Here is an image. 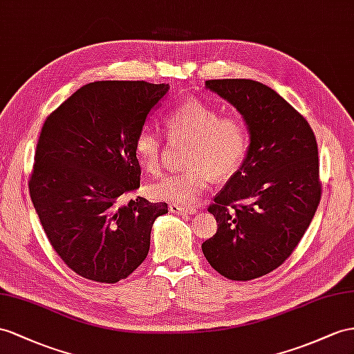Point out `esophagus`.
I'll return each instance as SVG.
<instances>
[{"mask_svg":"<svg viewBox=\"0 0 354 354\" xmlns=\"http://www.w3.org/2000/svg\"><path fill=\"white\" fill-rule=\"evenodd\" d=\"M169 209H170L171 214H178V215H193V214H196L194 207L180 206V205H176V203H170Z\"/></svg>","mask_w":354,"mask_h":354,"instance_id":"1","label":"esophagus"}]
</instances>
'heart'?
Returning a JSON list of instances; mask_svg holds the SVG:
<instances>
[{
    "label": "heart",
    "mask_w": 354,
    "mask_h": 354,
    "mask_svg": "<svg viewBox=\"0 0 354 354\" xmlns=\"http://www.w3.org/2000/svg\"><path fill=\"white\" fill-rule=\"evenodd\" d=\"M171 136L192 139L183 174L170 175L148 185L152 198L176 205H192L209 187L212 179L233 176L247 156L248 127L239 116L224 115L202 100H188L166 118ZM134 153L148 174L156 175L161 167L162 147L160 136L143 129L134 142Z\"/></svg>",
    "instance_id": "obj_1"
}]
</instances>
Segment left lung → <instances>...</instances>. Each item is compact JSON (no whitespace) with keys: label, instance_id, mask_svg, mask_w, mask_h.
Segmentation results:
<instances>
[{"label":"left lung","instance_id":"left-lung-1","mask_svg":"<svg viewBox=\"0 0 354 354\" xmlns=\"http://www.w3.org/2000/svg\"><path fill=\"white\" fill-rule=\"evenodd\" d=\"M205 85L236 107L250 147L241 169L207 207L218 229L202 251L223 277L254 279L292 256L320 203L315 136L305 118L263 84L214 79Z\"/></svg>","mask_w":354,"mask_h":354}]
</instances>
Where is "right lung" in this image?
<instances>
[{
  "label": "right lung",
  "instance_id": "1",
  "mask_svg": "<svg viewBox=\"0 0 354 354\" xmlns=\"http://www.w3.org/2000/svg\"><path fill=\"white\" fill-rule=\"evenodd\" d=\"M169 85L100 80L44 121L30 194L52 248L77 275L113 284L147 259L166 203L125 196L140 187L134 142Z\"/></svg>",
  "mask_w": 354,
  "mask_h": 354
}]
</instances>
